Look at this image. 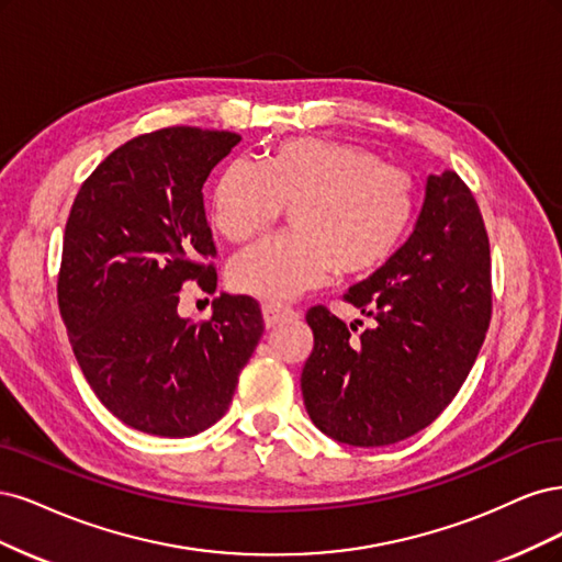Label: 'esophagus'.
Wrapping results in <instances>:
<instances>
[{
    "instance_id": "esophagus-1",
    "label": "esophagus",
    "mask_w": 562,
    "mask_h": 562,
    "mask_svg": "<svg viewBox=\"0 0 562 562\" xmlns=\"http://www.w3.org/2000/svg\"><path fill=\"white\" fill-rule=\"evenodd\" d=\"M261 311H263V322H266L268 329L278 327V324H284V322L296 317V311H292V307L276 305V303H266Z\"/></svg>"
}]
</instances>
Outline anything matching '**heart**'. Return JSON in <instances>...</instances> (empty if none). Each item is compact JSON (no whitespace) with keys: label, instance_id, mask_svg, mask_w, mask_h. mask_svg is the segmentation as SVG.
Returning <instances> with one entry per match:
<instances>
[{"label":"heart","instance_id":"b5f03b06","mask_svg":"<svg viewBox=\"0 0 562 562\" xmlns=\"http://www.w3.org/2000/svg\"><path fill=\"white\" fill-rule=\"evenodd\" d=\"M292 207V228L245 249L231 263L235 292L292 301L331 270L371 276L402 247L418 210V184L364 144L289 137L261 166L233 160L212 191V224L231 243H245Z\"/></svg>","mask_w":562,"mask_h":562}]
</instances>
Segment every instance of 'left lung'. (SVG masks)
<instances>
[{
  "mask_svg": "<svg viewBox=\"0 0 562 562\" xmlns=\"http://www.w3.org/2000/svg\"><path fill=\"white\" fill-rule=\"evenodd\" d=\"M346 301L373 324L352 338V324L329 307L307 311L315 346L301 373L305 411L340 443L404 441L456 400L491 324V243L460 175H429L413 235Z\"/></svg>",
  "mask_w": 562,
  "mask_h": 562,
  "instance_id": "8db88e82",
  "label": "left lung"
}]
</instances>
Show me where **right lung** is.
Segmentation results:
<instances>
[{
	"instance_id": "1",
	"label": "right lung",
	"mask_w": 562,
	"mask_h": 562,
	"mask_svg": "<svg viewBox=\"0 0 562 562\" xmlns=\"http://www.w3.org/2000/svg\"><path fill=\"white\" fill-rule=\"evenodd\" d=\"M240 142L189 125L133 137L81 184L65 226L58 305L71 350L121 423L182 439L228 411L263 334L251 296L220 294L182 319L179 289H216L203 184Z\"/></svg>"
}]
</instances>
